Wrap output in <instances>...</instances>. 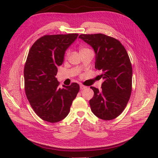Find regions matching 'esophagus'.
<instances>
[{
  "label": "esophagus",
  "instance_id": "1",
  "mask_svg": "<svg viewBox=\"0 0 158 158\" xmlns=\"http://www.w3.org/2000/svg\"><path fill=\"white\" fill-rule=\"evenodd\" d=\"M86 88H87L86 86L83 85H80V89L83 90V89H86Z\"/></svg>",
  "mask_w": 158,
  "mask_h": 158
}]
</instances>
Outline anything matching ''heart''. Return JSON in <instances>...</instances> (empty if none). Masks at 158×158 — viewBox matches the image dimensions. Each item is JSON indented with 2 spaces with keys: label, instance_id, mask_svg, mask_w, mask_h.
<instances>
[{
  "label": "heart",
  "instance_id": "obj_1",
  "mask_svg": "<svg viewBox=\"0 0 158 158\" xmlns=\"http://www.w3.org/2000/svg\"><path fill=\"white\" fill-rule=\"evenodd\" d=\"M86 49H88L84 48H81V49H80V52H81V51H83V50H86ZM69 51H68V52H66V56H69Z\"/></svg>",
  "mask_w": 158,
  "mask_h": 158
}]
</instances>
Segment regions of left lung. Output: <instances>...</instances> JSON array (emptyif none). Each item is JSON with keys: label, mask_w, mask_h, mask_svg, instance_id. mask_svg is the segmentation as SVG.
Segmentation results:
<instances>
[{"label": "left lung", "mask_w": 158, "mask_h": 158, "mask_svg": "<svg viewBox=\"0 0 158 158\" xmlns=\"http://www.w3.org/2000/svg\"><path fill=\"white\" fill-rule=\"evenodd\" d=\"M94 50L95 68L102 73V89L90 87L92 111L98 118L111 120L125 109L132 92V68L125 48L118 40L103 34L79 35Z\"/></svg>", "instance_id": "8db88e82"}]
</instances>
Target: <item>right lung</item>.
I'll use <instances>...</instances> for the list:
<instances>
[{
	"label": "right lung",
	"instance_id": "obj_1",
	"mask_svg": "<svg viewBox=\"0 0 158 158\" xmlns=\"http://www.w3.org/2000/svg\"><path fill=\"white\" fill-rule=\"evenodd\" d=\"M78 35H45L30 49L23 70L26 95L36 115L46 122L56 123L64 119L79 92L77 83L60 88L55 77L66 50Z\"/></svg>",
	"mask_w": 158,
	"mask_h": 158
}]
</instances>
